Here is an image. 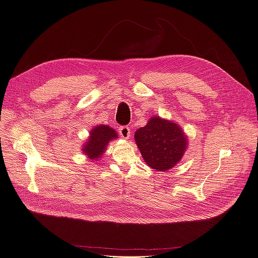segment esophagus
I'll use <instances>...</instances> for the list:
<instances>
[{"label": "esophagus", "instance_id": "obj_1", "mask_svg": "<svg viewBox=\"0 0 258 258\" xmlns=\"http://www.w3.org/2000/svg\"><path fill=\"white\" fill-rule=\"evenodd\" d=\"M119 135L124 140L129 139L130 138V128L128 126H121L119 128Z\"/></svg>", "mask_w": 258, "mask_h": 258}]
</instances>
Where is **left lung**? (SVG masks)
Listing matches in <instances>:
<instances>
[{"label": "left lung", "instance_id": "8db88e82", "mask_svg": "<svg viewBox=\"0 0 258 258\" xmlns=\"http://www.w3.org/2000/svg\"><path fill=\"white\" fill-rule=\"evenodd\" d=\"M136 143L145 162L152 169L167 171L173 168L188 144V139L178 123L158 116L151 117L135 134Z\"/></svg>", "mask_w": 258, "mask_h": 258}]
</instances>
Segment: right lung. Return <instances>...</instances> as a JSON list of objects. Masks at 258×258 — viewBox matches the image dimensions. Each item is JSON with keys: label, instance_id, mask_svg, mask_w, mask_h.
I'll use <instances>...</instances> for the list:
<instances>
[{"label": "right lung", "instance_id": "obj_1", "mask_svg": "<svg viewBox=\"0 0 258 258\" xmlns=\"http://www.w3.org/2000/svg\"><path fill=\"white\" fill-rule=\"evenodd\" d=\"M118 138L117 132L105 124H100L92 128L90 131V136L87 139L83 147L82 152L87 156L90 160H97L102 157L105 148L111 141Z\"/></svg>", "mask_w": 258, "mask_h": 258}]
</instances>
